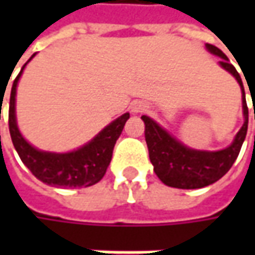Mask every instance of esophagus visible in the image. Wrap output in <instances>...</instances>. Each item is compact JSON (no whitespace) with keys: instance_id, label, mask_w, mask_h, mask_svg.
Returning a JSON list of instances; mask_svg holds the SVG:
<instances>
[{"instance_id":"34e87169","label":"esophagus","mask_w":255,"mask_h":255,"mask_svg":"<svg viewBox=\"0 0 255 255\" xmlns=\"http://www.w3.org/2000/svg\"><path fill=\"white\" fill-rule=\"evenodd\" d=\"M144 111V105L140 102H136L132 105V112L133 113H140Z\"/></svg>"}]
</instances>
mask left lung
I'll use <instances>...</instances> for the list:
<instances>
[{
    "mask_svg": "<svg viewBox=\"0 0 255 255\" xmlns=\"http://www.w3.org/2000/svg\"><path fill=\"white\" fill-rule=\"evenodd\" d=\"M206 49L210 54L220 58L219 65L224 71L231 74L239 82L243 101L244 123L237 132L231 144L221 150H197L183 144L173 134L163 129L152 118L143 115L144 137L149 149V157L153 164V170L157 177L170 187L176 189H201L210 186L230 170L240 153L243 142L249 128V108L246 102V92L240 75L230 64L229 58L217 46L206 44Z\"/></svg>",
    "mask_w": 255,
    "mask_h": 255,
    "instance_id": "left-lung-1",
    "label": "left lung"
}]
</instances>
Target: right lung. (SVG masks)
Segmentation results:
<instances>
[{
  "mask_svg": "<svg viewBox=\"0 0 255 255\" xmlns=\"http://www.w3.org/2000/svg\"><path fill=\"white\" fill-rule=\"evenodd\" d=\"M34 56L35 54L28 59V62ZM26 64L22 66L21 72L15 78L9 98L8 125L15 150L19 154L22 163L32 171L35 177L45 184L55 187H89L96 184L98 181L102 180L106 173V169L112 160L115 143L119 139L123 126L130 115L123 113L122 116H119L106 128H103L92 140L85 143L84 146L78 147L76 150L65 153L39 150L25 140L16 125V86Z\"/></svg>",
  "mask_w": 255,
  "mask_h": 255,
  "instance_id": "right-lung-1",
  "label": "right lung"
}]
</instances>
